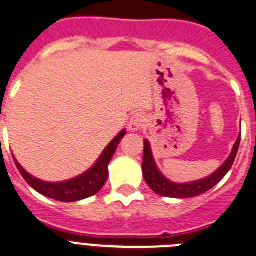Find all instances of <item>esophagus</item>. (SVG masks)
I'll return each mask as SVG.
<instances>
[{"label":"esophagus","mask_w":256,"mask_h":256,"mask_svg":"<svg viewBox=\"0 0 256 256\" xmlns=\"http://www.w3.org/2000/svg\"><path fill=\"white\" fill-rule=\"evenodd\" d=\"M144 116L140 114H134L132 117H131L130 122H128V128H130L131 131H138L139 128H142V125H144Z\"/></svg>","instance_id":"obj_1"}]
</instances>
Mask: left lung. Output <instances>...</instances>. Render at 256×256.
<instances>
[{"label": "left lung", "instance_id": "8db88e82", "mask_svg": "<svg viewBox=\"0 0 256 256\" xmlns=\"http://www.w3.org/2000/svg\"><path fill=\"white\" fill-rule=\"evenodd\" d=\"M241 134L237 138L236 142L234 145L231 156H228V160H226L220 170L214 172L206 178L199 180V181H194V182L188 184H176L166 178L160 170L156 168V162H154L153 154H152L150 144L148 140H144V156H142V174H144L145 182L148 184L149 188L156 192L158 195L167 198H177V199H184V198H194L198 195H202L210 190L212 188L217 185L220 180L227 174V172L231 170L232 164L234 162V158L237 156V150L240 146Z\"/></svg>", "mask_w": 256, "mask_h": 256}]
</instances>
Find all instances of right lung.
Segmentation results:
<instances>
[{
    "mask_svg": "<svg viewBox=\"0 0 256 256\" xmlns=\"http://www.w3.org/2000/svg\"><path fill=\"white\" fill-rule=\"evenodd\" d=\"M126 131L122 130L121 132L108 144L107 148L103 150L96 164L92 168H89L85 174H80V176L71 178L68 181H64V182H46V181H40V180L36 178L32 174H28L24 168L19 164V162L15 160V164L26 181L34 190H36L39 194L44 195V196L50 198V199L58 200V202H78V200L85 199V198L93 196L96 195L103 185L106 184L108 178V164L110 160H112L114 152L117 149V145L121 142L124 136H125Z\"/></svg>",
    "mask_w": 256,
    "mask_h": 256,
    "instance_id": "right-lung-1",
    "label": "right lung"
}]
</instances>
